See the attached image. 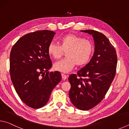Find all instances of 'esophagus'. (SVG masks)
Returning a JSON list of instances; mask_svg holds the SVG:
<instances>
[{"label":"esophagus","instance_id":"1","mask_svg":"<svg viewBox=\"0 0 129 129\" xmlns=\"http://www.w3.org/2000/svg\"><path fill=\"white\" fill-rule=\"evenodd\" d=\"M61 77H62V78L63 80H66L67 78V76L64 75V73H62L61 74Z\"/></svg>","mask_w":129,"mask_h":129}]
</instances>
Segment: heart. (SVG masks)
<instances>
[{
  "instance_id": "1",
  "label": "heart",
  "mask_w": 129,
  "mask_h": 129,
  "mask_svg": "<svg viewBox=\"0 0 129 129\" xmlns=\"http://www.w3.org/2000/svg\"><path fill=\"white\" fill-rule=\"evenodd\" d=\"M60 45L51 43L48 47L49 55L54 59H59L66 52L67 57L54 64L56 71L67 73L76 64L82 66L88 62L94 51L92 42L73 34L63 36L59 40Z\"/></svg>"
}]
</instances>
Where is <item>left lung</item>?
Listing matches in <instances>:
<instances>
[{"mask_svg": "<svg viewBox=\"0 0 129 129\" xmlns=\"http://www.w3.org/2000/svg\"><path fill=\"white\" fill-rule=\"evenodd\" d=\"M82 32L92 35L95 51L88 64L69 76V98L80 110H88L101 102L116 73L117 55L115 48L103 34L94 30Z\"/></svg>", "mask_w": 129, "mask_h": 129, "instance_id": "1", "label": "left lung"}]
</instances>
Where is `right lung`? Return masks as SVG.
<instances>
[{
	"label": "right lung",
	"instance_id": "add662e5",
	"mask_svg": "<svg viewBox=\"0 0 129 129\" xmlns=\"http://www.w3.org/2000/svg\"><path fill=\"white\" fill-rule=\"evenodd\" d=\"M54 34L48 30L30 32L19 39L11 51L12 82L21 101L33 109L44 106L61 80L59 72L48 71L52 64L47 49Z\"/></svg>",
	"mask_w": 129,
	"mask_h": 129
}]
</instances>
